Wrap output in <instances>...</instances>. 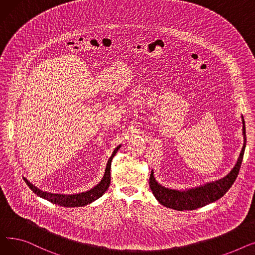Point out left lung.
I'll list each match as a JSON object with an SVG mask.
<instances>
[{"instance_id":"8db88e82","label":"left lung","mask_w":255,"mask_h":255,"mask_svg":"<svg viewBox=\"0 0 255 255\" xmlns=\"http://www.w3.org/2000/svg\"><path fill=\"white\" fill-rule=\"evenodd\" d=\"M243 123V138L244 143L242 151L240 153L238 161L234 168L227 173V175L219 180L213 181L210 183H206L194 188L185 189V190H177L170 189L166 187L160 185L155 177L154 171H151L150 176V188L156 197L158 202L162 206L173 209L177 211H190L198 208H202L206 205L216 202L217 199L222 197L236 181L238 173L242 164V160L246 148V130H245V121L242 116Z\"/></svg>"}]
</instances>
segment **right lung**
Instances as JSON below:
<instances>
[{"mask_svg":"<svg viewBox=\"0 0 255 255\" xmlns=\"http://www.w3.org/2000/svg\"><path fill=\"white\" fill-rule=\"evenodd\" d=\"M121 148V145H118L117 148L114 150L112 156L110 157L109 161H107L106 167H105V172L104 176L101 179V181L96 185L94 186L92 189L85 191V192H80V193H75V194H62V193H51V192H47V191H42L40 190L39 188L35 185H33L32 183H30L25 178H23V180L25 181V183L28 184V186L30 187V189L36 193L38 196L42 197L48 202L56 204L62 207H66V208H74V207H84L87 206L93 202H95L96 199H98L99 197H101L104 192L109 189L110 184H111V165H112V160L114 158V156L117 154L118 150Z\"/></svg>","mask_w":255,"mask_h":255,"instance_id":"1","label":"right lung"}]
</instances>
